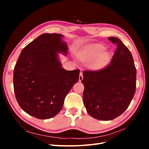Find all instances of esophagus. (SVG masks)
<instances>
[{
  "label": "esophagus",
  "mask_w": 149,
  "mask_h": 149,
  "mask_svg": "<svg viewBox=\"0 0 149 149\" xmlns=\"http://www.w3.org/2000/svg\"><path fill=\"white\" fill-rule=\"evenodd\" d=\"M83 79V73L82 72H81L79 74V81H81Z\"/></svg>",
  "instance_id": "obj_1"
}]
</instances>
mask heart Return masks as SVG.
<instances>
[{
  "label": "heart",
  "mask_w": 149,
  "mask_h": 149,
  "mask_svg": "<svg viewBox=\"0 0 149 149\" xmlns=\"http://www.w3.org/2000/svg\"><path fill=\"white\" fill-rule=\"evenodd\" d=\"M104 49V47L101 44L93 45L81 52L79 58L84 63H88L96 59L92 63L91 68L94 70L100 69L106 64L109 58V54L103 52Z\"/></svg>",
  "instance_id": "obj_1"
}]
</instances>
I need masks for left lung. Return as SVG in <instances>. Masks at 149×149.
Masks as SVG:
<instances>
[{"mask_svg": "<svg viewBox=\"0 0 149 149\" xmlns=\"http://www.w3.org/2000/svg\"><path fill=\"white\" fill-rule=\"evenodd\" d=\"M117 49L104 68L83 71V102L88 113L101 120H112L127 109L136 88V68L131 53L118 38L109 37Z\"/></svg>", "mask_w": 149, "mask_h": 149, "instance_id": "left-lung-1", "label": "left lung"}]
</instances>
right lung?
I'll list each match as a JSON object with an SVG mask.
<instances>
[{
    "label": "right lung",
    "instance_id": "right-lung-1",
    "mask_svg": "<svg viewBox=\"0 0 149 149\" xmlns=\"http://www.w3.org/2000/svg\"><path fill=\"white\" fill-rule=\"evenodd\" d=\"M62 37L57 33L40 35L22 49L13 70L16 100L25 112L37 119L56 116L79 80V70L66 71L58 58V53H68Z\"/></svg>",
    "mask_w": 149,
    "mask_h": 149
}]
</instances>
